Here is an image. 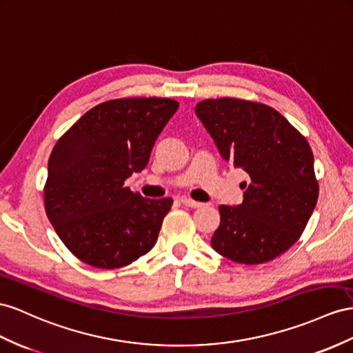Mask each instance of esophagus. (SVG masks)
Masks as SVG:
<instances>
[{"label":"esophagus","mask_w":353,"mask_h":353,"mask_svg":"<svg viewBox=\"0 0 353 353\" xmlns=\"http://www.w3.org/2000/svg\"><path fill=\"white\" fill-rule=\"evenodd\" d=\"M182 204L186 207H192V209H198V207L204 205V203L194 201V200H191V198H182Z\"/></svg>","instance_id":"34e87169"}]
</instances>
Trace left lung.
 <instances>
[{
  "label": "left lung",
  "instance_id": "8db88e82",
  "mask_svg": "<svg viewBox=\"0 0 353 353\" xmlns=\"http://www.w3.org/2000/svg\"><path fill=\"white\" fill-rule=\"evenodd\" d=\"M225 161L249 174L243 203L219 205L212 248L234 263L256 265L280 256L301 237L318 203L309 141L273 107L240 98L195 105Z\"/></svg>",
  "mask_w": 353,
  "mask_h": 353
}]
</instances>
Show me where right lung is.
<instances>
[{"mask_svg": "<svg viewBox=\"0 0 353 353\" xmlns=\"http://www.w3.org/2000/svg\"><path fill=\"white\" fill-rule=\"evenodd\" d=\"M179 108L171 98H121L86 112L53 148L44 207L67 249L95 268H121L155 246L173 200L125 186L148 165Z\"/></svg>", "mask_w": 353, "mask_h": 353, "instance_id": "right-lung-1", "label": "right lung"}]
</instances>
